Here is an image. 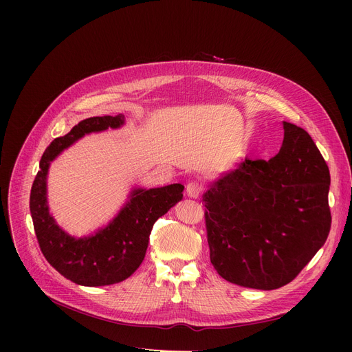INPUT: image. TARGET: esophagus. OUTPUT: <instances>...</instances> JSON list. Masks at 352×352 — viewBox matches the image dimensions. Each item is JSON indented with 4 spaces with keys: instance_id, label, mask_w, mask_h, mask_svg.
Returning <instances> with one entry per match:
<instances>
[{
    "instance_id": "1",
    "label": "esophagus",
    "mask_w": 352,
    "mask_h": 352,
    "mask_svg": "<svg viewBox=\"0 0 352 352\" xmlns=\"http://www.w3.org/2000/svg\"><path fill=\"white\" fill-rule=\"evenodd\" d=\"M202 192V184L198 181H190L187 184V195L191 198H198Z\"/></svg>"
}]
</instances>
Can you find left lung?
Wrapping results in <instances>:
<instances>
[{
  "instance_id": "left-lung-1",
  "label": "left lung",
  "mask_w": 352,
  "mask_h": 352,
  "mask_svg": "<svg viewBox=\"0 0 352 352\" xmlns=\"http://www.w3.org/2000/svg\"><path fill=\"white\" fill-rule=\"evenodd\" d=\"M329 170L304 128L284 121L274 158H245L202 195L210 260L224 280L275 289L297 276L331 228Z\"/></svg>"
}]
</instances>
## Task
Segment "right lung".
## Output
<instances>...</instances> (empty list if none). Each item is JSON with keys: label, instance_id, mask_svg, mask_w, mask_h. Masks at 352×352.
I'll use <instances>...</instances> for the list:
<instances>
[{"label": "right lung", "instance_id": "1", "mask_svg": "<svg viewBox=\"0 0 352 352\" xmlns=\"http://www.w3.org/2000/svg\"><path fill=\"white\" fill-rule=\"evenodd\" d=\"M124 116L82 120L64 137L55 138L40 161L32 182L30 211L36 239L45 260L67 280L84 287H102L126 280L141 265L155 221L182 199L184 186L134 190L118 215L98 232L74 238L50 215L47 206V173L50 162L71 144L89 133L118 128Z\"/></svg>", "mask_w": 352, "mask_h": 352}]
</instances>
